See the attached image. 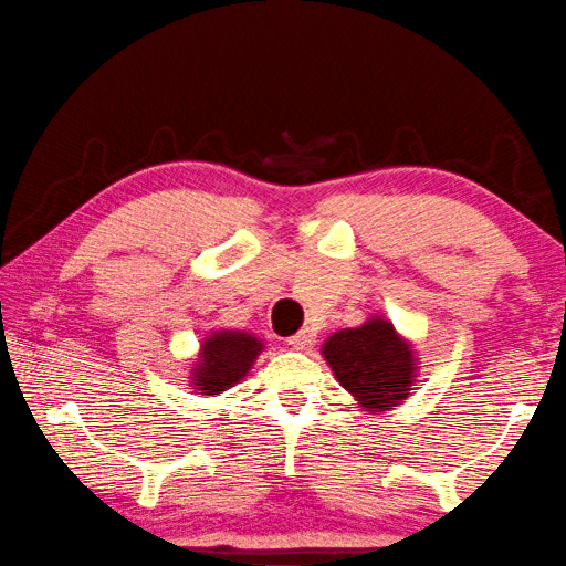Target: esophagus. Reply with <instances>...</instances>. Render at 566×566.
Masks as SVG:
<instances>
[{
  "instance_id": "obj_1",
  "label": "esophagus",
  "mask_w": 566,
  "mask_h": 566,
  "mask_svg": "<svg viewBox=\"0 0 566 566\" xmlns=\"http://www.w3.org/2000/svg\"><path fill=\"white\" fill-rule=\"evenodd\" d=\"M313 338H316V333H313L311 328H303L295 333V336L289 338V344L295 348V350H308L313 346Z\"/></svg>"
}]
</instances>
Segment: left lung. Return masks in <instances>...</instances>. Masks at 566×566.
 I'll list each match as a JSON object with an SVG mask.
<instances>
[{
    "label": "left lung",
    "mask_w": 566,
    "mask_h": 566,
    "mask_svg": "<svg viewBox=\"0 0 566 566\" xmlns=\"http://www.w3.org/2000/svg\"><path fill=\"white\" fill-rule=\"evenodd\" d=\"M321 356L360 409L374 413L391 411L406 401L419 374L411 340L384 316H370L358 328L336 331L323 344Z\"/></svg>",
    "instance_id": "8db88e82"
}]
</instances>
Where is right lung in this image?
<instances>
[{
	"label": "right lung",
	"mask_w": 566,
	"mask_h": 566,
	"mask_svg": "<svg viewBox=\"0 0 566 566\" xmlns=\"http://www.w3.org/2000/svg\"><path fill=\"white\" fill-rule=\"evenodd\" d=\"M265 344L248 331H212L202 338L200 354L190 368V386L200 396H218L243 381Z\"/></svg>",
	"instance_id": "1"
}]
</instances>
